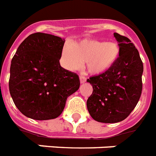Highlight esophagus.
I'll return each instance as SVG.
<instances>
[{
  "mask_svg": "<svg viewBox=\"0 0 156 156\" xmlns=\"http://www.w3.org/2000/svg\"><path fill=\"white\" fill-rule=\"evenodd\" d=\"M79 78H80V83H84L86 82V80H87L86 77H85V76H83V75H80Z\"/></svg>",
  "mask_w": 156,
  "mask_h": 156,
  "instance_id": "esophagus-1",
  "label": "esophagus"
}]
</instances>
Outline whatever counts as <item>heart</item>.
Listing matches in <instances>:
<instances>
[{
    "label": "heart",
    "mask_w": 156,
    "mask_h": 156,
    "mask_svg": "<svg viewBox=\"0 0 156 156\" xmlns=\"http://www.w3.org/2000/svg\"><path fill=\"white\" fill-rule=\"evenodd\" d=\"M120 50L115 43L98 40H83L72 48L64 47L62 58L64 66L69 70H76L86 62L88 72L99 74L107 71L116 63Z\"/></svg>",
    "instance_id": "1"
}]
</instances>
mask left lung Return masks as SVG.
Here are the masks:
<instances>
[{
    "label": "left lung",
    "instance_id": "1",
    "mask_svg": "<svg viewBox=\"0 0 156 156\" xmlns=\"http://www.w3.org/2000/svg\"><path fill=\"white\" fill-rule=\"evenodd\" d=\"M119 57L110 69L87 80L93 93L87 101L93 119L116 123L127 117L136 106L142 92L143 63L136 46L127 37L114 33Z\"/></svg>",
    "mask_w": 156,
    "mask_h": 156
}]
</instances>
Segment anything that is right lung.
<instances>
[{"label":"right lung","instance_id":"add662e5","mask_svg":"<svg viewBox=\"0 0 156 156\" xmlns=\"http://www.w3.org/2000/svg\"><path fill=\"white\" fill-rule=\"evenodd\" d=\"M63 44L60 37L39 32L18 47L10 64L9 90L25 116L55 119L62 113L68 97L79 88L78 75L60 66Z\"/></svg>","mask_w":156,"mask_h":156}]
</instances>
